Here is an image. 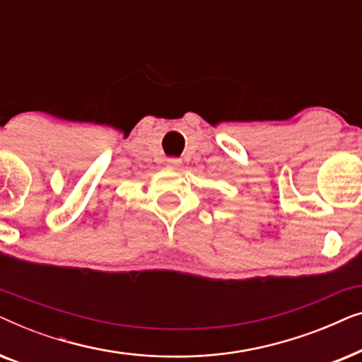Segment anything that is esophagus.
<instances>
[{"instance_id":"esophagus-1","label":"esophagus","mask_w":362,"mask_h":362,"mask_svg":"<svg viewBox=\"0 0 362 362\" xmlns=\"http://www.w3.org/2000/svg\"><path fill=\"white\" fill-rule=\"evenodd\" d=\"M168 163H170V166H173V168H177V166L181 165V160H176V158H173V160H170Z\"/></svg>"}]
</instances>
